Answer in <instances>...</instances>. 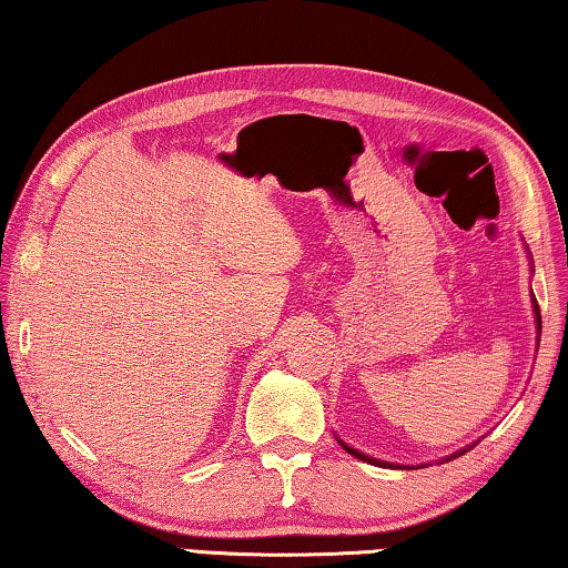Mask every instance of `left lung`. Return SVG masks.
I'll list each match as a JSON object with an SVG mask.
<instances>
[{"instance_id": "1", "label": "left lung", "mask_w": 568, "mask_h": 568, "mask_svg": "<svg viewBox=\"0 0 568 568\" xmlns=\"http://www.w3.org/2000/svg\"><path fill=\"white\" fill-rule=\"evenodd\" d=\"M528 250V247H526ZM528 265H534L531 263V253H528ZM531 307H534V323H536V338L541 341V313H538V303H536V297H534V293H531ZM338 444L348 450L351 456H355V458H361V460H365V464H376V466H388V468H410V466H403V464H388V460H381V458H373V456H368V454H363V450H358V448H353V446H348L345 444V440H341L338 438ZM478 444V440H476ZM476 444H470V446H466L464 450H456V454H450V456H446L444 460H450V458H458V456H464L466 450H470L474 448ZM444 460H438V464H444ZM423 468V466H420Z\"/></svg>"}]
</instances>
